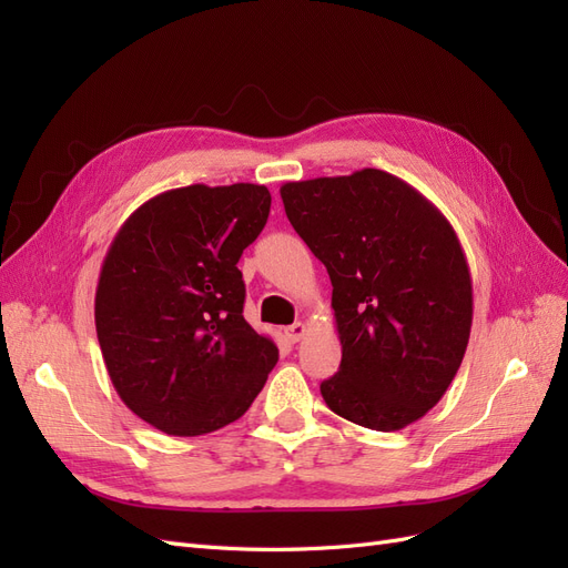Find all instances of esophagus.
I'll list each match as a JSON object with an SVG mask.
<instances>
[{
  "instance_id": "esophagus-1",
  "label": "esophagus",
  "mask_w": 568,
  "mask_h": 568,
  "mask_svg": "<svg viewBox=\"0 0 568 568\" xmlns=\"http://www.w3.org/2000/svg\"><path fill=\"white\" fill-rule=\"evenodd\" d=\"M305 332H307V326H305L303 322H294L291 326H286L284 336H286L291 343H298V341L305 336Z\"/></svg>"
}]
</instances>
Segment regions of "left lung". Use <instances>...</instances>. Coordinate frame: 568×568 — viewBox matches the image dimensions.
Returning <instances> with one entry per match:
<instances>
[{"label":"left lung","mask_w":568,"mask_h":568,"mask_svg":"<svg viewBox=\"0 0 568 568\" xmlns=\"http://www.w3.org/2000/svg\"><path fill=\"white\" fill-rule=\"evenodd\" d=\"M284 211L332 280L341 367L322 382L338 417L374 432L422 419L467 351V255L436 205L376 168L286 182Z\"/></svg>","instance_id":"8db88e82"}]
</instances>
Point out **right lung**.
<instances>
[{
    "label": "right lung",
    "instance_id": "1",
    "mask_svg": "<svg viewBox=\"0 0 568 568\" xmlns=\"http://www.w3.org/2000/svg\"><path fill=\"white\" fill-rule=\"evenodd\" d=\"M267 186L189 184L142 203L99 272L97 338L115 393L170 436L239 419L280 351L244 320L236 263L263 232Z\"/></svg>",
    "mask_w": 568,
    "mask_h": 568
}]
</instances>
